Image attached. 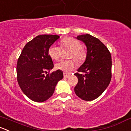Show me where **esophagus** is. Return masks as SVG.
Wrapping results in <instances>:
<instances>
[{"label":"esophagus","instance_id":"34e87169","mask_svg":"<svg viewBox=\"0 0 131 131\" xmlns=\"http://www.w3.org/2000/svg\"><path fill=\"white\" fill-rule=\"evenodd\" d=\"M70 75V73H66V72H64V77H65V78H67V77H69Z\"/></svg>","mask_w":131,"mask_h":131}]
</instances>
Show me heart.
I'll return each mask as SVG.
<instances>
[{"mask_svg": "<svg viewBox=\"0 0 131 131\" xmlns=\"http://www.w3.org/2000/svg\"><path fill=\"white\" fill-rule=\"evenodd\" d=\"M62 49H68L70 50L68 58L74 59L78 63H82L84 61L86 58V50L81 47L79 41L72 37H66L62 39L60 42ZM61 49L56 45H52L49 49V55L51 59L54 61L59 60L61 56ZM75 63L73 60L61 61L56 63V69L69 72L74 69Z\"/></svg>", "mask_w": 131, "mask_h": 131, "instance_id": "b5f03b06", "label": "heart"}]
</instances>
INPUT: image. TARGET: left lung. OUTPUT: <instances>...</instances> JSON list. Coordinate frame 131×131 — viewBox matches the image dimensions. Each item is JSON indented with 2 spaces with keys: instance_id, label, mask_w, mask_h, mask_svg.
I'll return each instance as SVG.
<instances>
[{
  "instance_id": "left-lung-1",
  "label": "left lung",
  "mask_w": 131,
  "mask_h": 131,
  "mask_svg": "<svg viewBox=\"0 0 131 131\" xmlns=\"http://www.w3.org/2000/svg\"><path fill=\"white\" fill-rule=\"evenodd\" d=\"M77 39L84 43L87 54L84 63L77 70L78 73L74 74L78 78L74 91L81 99L93 101L101 96L110 83L111 53L104 44L91 35H79Z\"/></svg>"
}]
</instances>
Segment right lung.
Instances as JSON below:
<instances>
[{
    "label": "right lung",
    "instance_id": "add662e5",
    "mask_svg": "<svg viewBox=\"0 0 131 131\" xmlns=\"http://www.w3.org/2000/svg\"><path fill=\"white\" fill-rule=\"evenodd\" d=\"M59 36L39 35L29 41L23 49L16 65L17 81L24 94L31 101L42 102L53 95L63 73L58 70L45 75L54 68L49 49Z\"/></svg>",
    "mask_w": 131,
    "mask_h": 131
}]
</instances>
